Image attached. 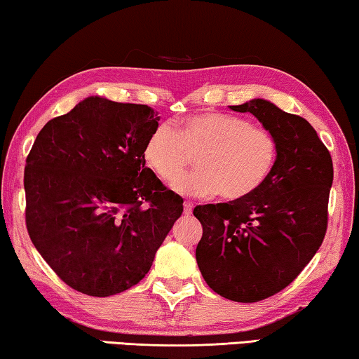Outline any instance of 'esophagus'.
I'll return each instance as SVG.
<instances>
[{"label": "esophagus", "instance_id": "obj_1", "mask_svg": "<svg viewBox=\"0 0 359 359\" xmlns=\"http://www.w3.org/2000/svg\"><path fill=\"white\" fill-rule=\"evenodd\" d=\"M191 212H193V203L185 201V203H184V214H185V215H190Z\"/></svg>", "mask_w": 359, "mask_h": 359}]
</instances>
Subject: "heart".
I'll return each instance as SVG.
<instances>
[{
    "label": "heart",
    "instance_id": "obj_1",
    "mask_svg": "<svg viewBox=\"0 0 359 359\" xmlns=\"http://www.w3.org/2000/svg\"><path fill=\"white\" fill-rule=\"evenodd\" d=\"M195 155L198 169L181 178ZM144 161L158 179L174 184L188 196H218L236 201L250 196L269 179L277 163L278 142L263 126L236 115L198 112L182 118L177 131L158 125L144 145Z\"/></svg>",
    "mask_w": 359,
    "mask_h": 359
}]
</instances>
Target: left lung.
I'll return each instance as SVG.
<instances>
[{
    "instance_id": "left-lung-1",
    "label": "left lung",
    "mask_w": 359,
    "mask_h": 359,
    "mask_svg": "<svg viewBox=\"0 0 359 359\" xmlns=\"http://www.w3.org/2000/svg\"><path fill=\"white\" fill-rule=\"evenodd\" d=\"M229 107L253 114L276 136L278 156L269 179L250 196L194 208L203 224L196 261L217 294L258 302L288 287L323 242L332 160L299 115L266 100Z\"/></svg>"
}]
</instances>
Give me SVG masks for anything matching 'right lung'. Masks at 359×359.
<instances>
[{"label": "right lung", "instance_id": "right-lung-1", "mask_svg": "<svg viewBox=\"0 0 359 359\" xmlns=\"http://www.w3.org/2000/svg\"><path fill=\"white\" fill-rule=\"evenodd\" d=\"M156 115L90 96L48 120L27 156L29 239L83 294L106 297L141 282L184 210V199L145 166Z\"/></svg>", "mask_w": 359, "mask_h": 359}]
</instances>
